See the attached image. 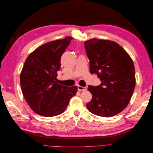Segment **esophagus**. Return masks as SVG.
I'll return each mask as SVG.
<instances>
[{
  "instance_id": "esophagus-1",
  "label": "esophagus",
  "mask_w": 153,
  "mask_h": 153,
  "mask_svg": "<svg viewBox=\"0 0 153 153\" xmlns=\"http://www.w3.org/2000/svg\"><path fill=\"white\" fill-rule=\"evenodd\" d=\"M78 90L79 91H85L87 90L85 87H82L80 85L78 86Z\"/></svg>"
}]
</instances>
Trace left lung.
<instances>
[{"label": "left lung", "mask_w": 153, "mask_h": 153, "mask_svg": "<svg viewBox=\"0 0 153 153\" xmlns=\"http://www.w3.org/2000/svg\"><path fill=\"white\" fill-rule=\"evenodd\" d=\"M84 46L90 72L101 82L100 85L88 87L92 98L87 108L98 116L112 117L126 107L135 89L133 61L114 41L94 38L85 41Z\"/></svg>", "instance_id": "obj_1"}]
</instances>
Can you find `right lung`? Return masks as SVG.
<instances>
[{
	"instance_id": "add662e5",
	"label": "right lung",
	"mask_w": 153,
	"mask_h": 153,
	"mask_svg": "<svg viewBox=\"0 0 153 153\" xmlns=\"http://www.w3.org/2000/svg\"><path fill=\"white\" fill-rule=\"evenodd\" d=\"M73 38L50 41L36 49L27 58L20 74V85L27 103L37 114L53 117L66 109L77 87L57 84L61 58Z\"/></svg>"
}]
</instances>
